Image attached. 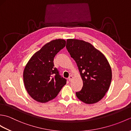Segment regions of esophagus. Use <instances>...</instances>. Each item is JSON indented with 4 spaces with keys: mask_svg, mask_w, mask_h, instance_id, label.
Listing matches in <instances>:
<instances>
[{
    "mask_svg": "<svg viewBox=\"0 0 131 131\" xmlns=\"http://www.w3.org/2000/svg\"><path fill=\"white\" fill-rule=\"evenodd\" d=\"M73 76L71 75H70L69 76V78H68V79H69V82H71V80H72V79H73Z\"/></svg>",
    "mask_w": 131,
    "mask_h": 131,
    "instance_id": "esophagus-1",
    "label": "esophagus"
}]
</instances>
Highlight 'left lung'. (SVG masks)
<instances>
[{
    "mask_svg": "<svg viewBox=\"0 0 131 131\" xmlns=\"http://www.w3.org/2000/svg\"><path fill=\"white\" fill-rule=\"evenodd\" d=\"M66 49L75 61L83 85L76 92L80 101L87 104L100 101L109 88L112 72L106 58L90 43L69 39L66 40Z\"/></svg>",
    "mask_w": 131,
    "mask_h": 131,
    "instance_id": "1",
    "label": "left lung"
}]
</instances>
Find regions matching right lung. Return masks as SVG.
Returning a JSON list of instances; mask_svg holds the SVG:
<instances>
[{
	"mask_svg": "<svg viewBox=\"0 0 131 131\" xmlns=\"http://www.w3.org/2000/svg\"><path fill=\"white\" fill-rule=\"evenodd\" d=\"M66 46L63 39H56L46 44L29 60L24 71L25 87L29 95L38 102L45 103L54 99L66 84L53 60Z\"/></svg>",
	"mask_w": 131,
	"mask_h": 131,
	"instance_id": "obj_1",
	"label": "right lung"
}]
</instances>
